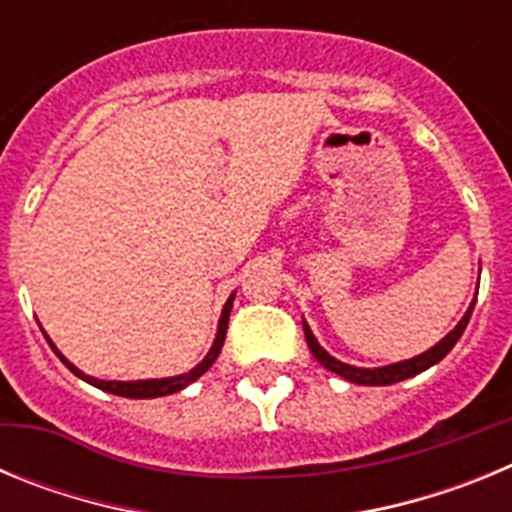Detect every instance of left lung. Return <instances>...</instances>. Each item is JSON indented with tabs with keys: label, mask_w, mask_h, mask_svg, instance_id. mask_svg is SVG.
Segmentation results:
<instances>
[{
	"label": "left lung",
	"mask_w": 512,
	"mask_h": 512,
	"mask_svg": "<svg viewBox=\"0 0 512 512\" xmlns=\"http://www.w3.org/2000/svg\"><path fill=\"white\" fill-rule=\"evenodd\" d=\"M474 302L469 305V310L464 312V318L456 323L454 330H449L446 336L441 338V341L436 343V346H431L428 351H423L420 356H413V359H405V361H397V364H387V366H374V369H364V366H351V364H343V361L333 359V356L325 351L323 346L318 343V338L312 336L310 325L305 323V318H302V330H305V341H307V348L312 351V356L320 361V364L328 369V372L338 374V377L348 379V382L354 384H366V387H384V384H395V382H402V379H410L415 377V374L425 372V369H431L433 364H438V361L443 359V356L449 354L451 348L456 346V341L461 338V333H464V328H467L469 318H472V310H474Z\"/></svg>",
	"instance_id": "1"
}]
</instances>
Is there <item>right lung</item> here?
Returning <instances> with one entry per match:
<instances>
[{
  "label": "right lung",
  "instance_id": "obj_1",
  "mask_svg": "<svg viewBox=\"0 0 512 512\" xmlns=\"http://www.w3.org/2000/svg\"><path fill=\"white\" fill-rule=\"evenodd\" d=\"M233 297H228V302H225L223 307V315H220V323H217V333H215V341H212L210 351H207L205 359L200 361V364L194 366V369H189V372L184 374H176V377H164V379H135V382H117V379H97V377H89V374H84L81 369H76L74 364H71L66 356L61 354L56 348V343L48 338V343H51V348L56 351L58 359L63 361V364L69 366L71 372L76 374L79 379H84V382H89L92 387H97V390L102 392H112V395H120V397H130V400H148V397H164V395H174V392H182L184 387H189L192 382H197V379L202 377V374L210 369L212 364L217 361V356H220V348H223L225 343V330H228V320H230V310H233ZM43 330V328H40ZM45 333V330H43Z\"/></svg>",
  "mask_w": 512,
  "mask_h": 512
}]
</instances>
